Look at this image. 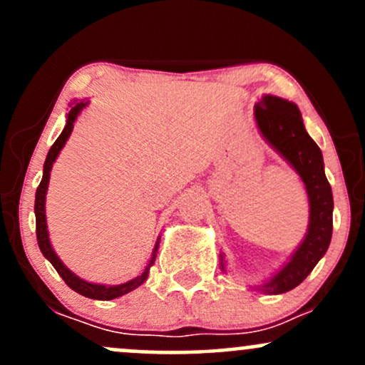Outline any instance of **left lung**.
I'll list each match as a JSON object with an SVG mask.
<instances>
[{
  "label": "left lung",
  "mask_w": 365,
  "mask_h": 365,
  "mask_svg": "<svg viewBox=\"0 0 365 365\" xmlns=\"http://www.w3.org/2000/svg\"><path fill=\"white\" fill-rule=\"evenodd\" d=\"M254 118L262 139L302 180L309 200V225L304 240L278 271L261 284H254V290L279 295L299 287L328 250L333 233V192L324 173L321 149L305 130L302 113L295 103L264 94L254 106ZM220 266L226 273L223 252L220 254Z\"/></svg>",
  "instance_id": "1"
}]
</instances>
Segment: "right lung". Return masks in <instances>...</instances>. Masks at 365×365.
<instances>
[{"label": "right lung", "instance_id": "right-lung-1", "mask_svg": "<svg viewBox=\"0 0 365 365\" xmlns=\"http://www.w3.org/2000/svg\"><path fill=\"white\" fill-rule=\"evenodd\" d=\"M87 106H89V99H75V101H72V104H70V111L66 113L65 128H63L60 137L54 140L51 149H49L48 156H46L43 180H41L39 187H37V192H36V204H34L36 233H37V244H39L41 252H43L44 257L53 264V267L58 271V274L61 276L63 282L68 284L73 292L81 293V295L87 297V299L113 300V299H118V297H121V295H125V293L135 290V288H139L140 284L148 279L150 266H153L154 261H156V254L159 249V240H161V235L158 237L156 245H154L153 254H150V259H149L148 266L144 267V271H142L139 276H135V278L128 279V282L120 283V284H103V283L87 282V279H83V278H81V276L75 274L72 269H68V267L63 264L61 259L58 257V254L54 252L51 240H49L48 221H46V194H48V185H49V178H51V170H53L54 161H56L58 156H60L61 149L65 148L68 137L72 135L73 125H75V121H77L78 115H81L83 108H87Z\"/></svg>", "mask_w": 365, "mask_h": 365}]
</instances>
